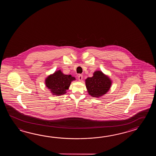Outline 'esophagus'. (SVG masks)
Masks as SVG:
<instances>
[{"label": "esophagus", "instance_id": "esophagus-1", "mask_svg": "<svg viewBox=\"0 0 156 156\" xmlns=\"http://www.w3.org/2000/svg\"><path fill=\"white\" fill-rule=\"evenodd\" d=\"M83 79V76L82 75H81V74H79V75H78V79L79 81H82V80Z\"/></svg>", "mask_w": 156, "mask_h": 156}]
</instances>
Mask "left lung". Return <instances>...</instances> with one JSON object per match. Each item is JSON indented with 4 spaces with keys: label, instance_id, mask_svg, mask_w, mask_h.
I'll return each mask as SVG.
<instances>
[{
    "label": "left lung",
    "instance_id": "left-lung-1",
    "mask_svg": "<svg viewBox=\"0 0 156 156\" xmlns=\"http://www.w3.org/2000/svg\"><path fill=\"white\" fill-rule=\"evenodd\" d=\"M85 84L90 95L99 98L109 91L112 81L108 75L98 70L94 73L93 76L85 80Z\"/></svg>",
    "mask_w": 156,
    "mask_h": 156
}]
</instances>
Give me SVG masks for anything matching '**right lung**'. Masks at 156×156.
Wrapping results in <instances>:
<instances>
[{
    "label": "right lung",
    "instance_id": "obj_1",
    "mask_svg": "<svg viewBox=\"0 0 156 156\" xmlns=\"http://www.w3.org/2000/svg\"><path fill=\"white\" fill-rule=\"evenodd\" d=\"M76 80L71 75H65L57 70L45 79V85L53 95H63L67 93L71 83Z\"/></svg>",
    "mask_w": 156,
    "mask_h": 156
}]
</instances>
